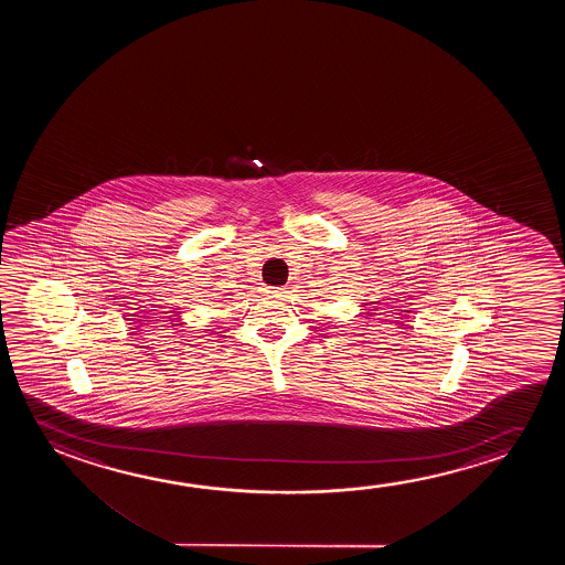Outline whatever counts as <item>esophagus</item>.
Wrapping results in <instances>:
<instances>
[{"instance_id": "esophagus-1", "label": "esophagus", "mask_w": 565, "mask_h": 565, "mask_svg": "<svg viewBox=\"0 0 565 565\" xmlns=\"http://www.w3.org/2000/svg\"><path fill=\"white\" fill-rule=\"evenodd\" d=\"M266 294H270L271 297H286V289L284 287H268Z\"/></svg>"}]
</instances>
